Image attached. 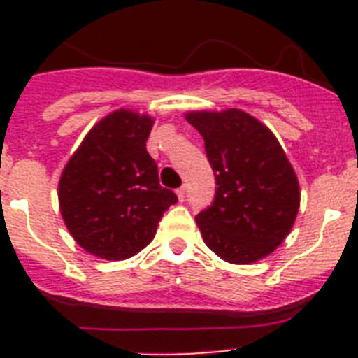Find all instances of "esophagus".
Listing matches in <instances>:
<instances>
[{"instance_id":"obj_1","label":"esophagus","mask_w":358,"mask_h":358,"mask_svg":"<svg viewBox=\"0 0 358 358\" xmlns=\"http://www.w3.org/2000/svg\"><path fill=\"white\" fill-rule=\"evenodd\" d=\"M177 197H179V201H185V197H186V186H181V188H177Z\"/></svg>"}]
</instances>
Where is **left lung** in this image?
<instances>
[{"label":"left lung","mask_w":358,"mask_h":358,"mask_svg":"<svg viewBox=\"0 0 358 358\" xmlns=\"http://www.w3.org/2000/svg\"><path fill=\"white\" fill-rule=\"evenodd\" d=\"M204 140L215 197L195 217L208 248L229 264L271 255L292 229L299 185L285 152L264 123L238 109L189 113Z\"/></svg>","instance_id":"left-lung-1"}]
</instances>
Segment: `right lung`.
<instances>
[{
    "label": "right lung",
    "instance_id": "obj_1",
    "mask_svg": "<svg viewBox=\"0 0 358 358\" xmlns=\"http://www.w3.org/2000/svg\"><path fill=\"white\" fill-rule=\"evenodd\" d=\"M152 120L120 109L96 123L71 156L59 182L66 227L80 248L125 260L150 243L163 213L177 202L159 185L147 152Z\"/></svg>",
    "mask_w": 358,
    "mask_h": 358
}]
</instances>
